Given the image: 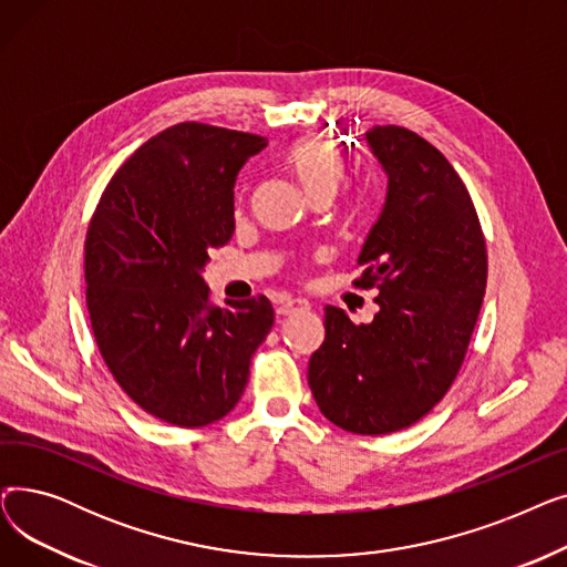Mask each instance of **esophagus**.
<instances>
[{
  "label": "esophagus",
  "mask_w": 567,
  "mask_h": 567,
  "mask_svg": "<svg viewBox=\"0 0 567 567\" xmlns=\"http://www.w3.org/2000/svg\"><path fill=\"white\" fill-rule=\"evenodd\" d=\"M308 301H301V299H289V296H282V299L276 303V312L278 317H287L296 310H308Z\"/></svg>",
  "instance_id": "1"
}]
</instances>
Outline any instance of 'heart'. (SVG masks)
I'll use <instances>...</instances> for the list:
<instances>
[{"label":"heart","mask_w":567,"mask_h":567,"mask_svg":"<svg viewBox=\"0 0 567 567\" xmlns=\"http://www.w3.org/2000/svg\"><path fill=\"white\" fill-rule=\"evenodd\" d=\"M282 161L308 197L317 193H336L344 178V158L340 148L323 135H303L293 140Z\"/></svg>","instance_id":"1"}]
</instances>
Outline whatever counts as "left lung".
Masks as SVG:
<instances>
[{
  "instance_id": "1",
  "label": "left lung",
  "mask_w": 567,
  "mask_h": 567,
  "mask_svg": "<svg viewBox=\"0 0 567 567\" xmlns=\"http://www.w3.org/2000/svg\"><path fill=\"white\" fill-rule=\"evenodd\" d=\"M363 137L389 176L355 280L379 291V312L355 326L326 306L308 383L331 423L377 436L421 421L449 393L483 306L487 248L471 195L436 146L400 126Z\"/></svg>"
}]
</instances>
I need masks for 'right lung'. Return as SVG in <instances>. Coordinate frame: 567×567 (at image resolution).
I'll return each instance as SVG.
<instances>
[{"mask_svg":"<svg viewBox=\"0 0 567 567\" xmlns=\"http://www.w3.org/2000/svg\"><path fill=\"white\" fill-rule=\"evenodd\" d=\"M266 137L176 124L146 140L101 195L84 244L86 308L103 361L146 413L178 427L241 400L274 326L266 296L208 301L204 268L234 234V186Z\"/></svg>","mask_w":567,"mask_h":567,"instance_id":"1","label":"right lung"}]
</instances>
